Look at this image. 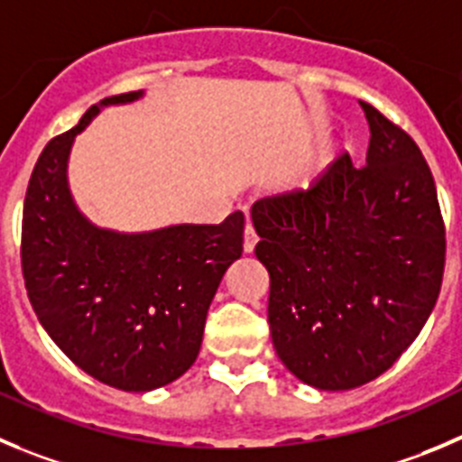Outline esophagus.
Wrapping results in <instances>:
<instances>
[{"mask_svg": "<svg viewBox=\"0 0 462 462\" xmlns=\"http://www.w3.org/2000/svg\"><path fill=\"white\" fill-rule=\"evenodd\" d=\"M255 245H257V235H255V230H253L251 223H248L244 230V253L245 255H251V253L255 251Z\"/></svg>", "mask_w": 462, "mask_h": 462, "instance_id": "obj_1", "label": "esophagus"}]
</instances>
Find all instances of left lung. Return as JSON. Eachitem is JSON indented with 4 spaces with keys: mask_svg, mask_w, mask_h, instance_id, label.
<instances>
[{
    "mask_svg": "<svg viewBox=\"0 0 462 462\" xmlns=\"http://www.w3.org/2000/svg\"><path fill=\"white\" fill-rule=\"evenodd\" d=\"M365 166L335 159L308 191L262 198L251 217L271 278V339L305 385L374 381L415 342L445 271V223L415 141L367 102Z\"/></svg>",
    "mask_w": 462,
    "mask_h": 462,
    "instance_id": "1",
    "label": "left lung"
}]
</instances>
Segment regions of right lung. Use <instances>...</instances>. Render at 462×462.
I'll use <instances>...</instances> for the list:
<instances>
[{
    "label": "right lung",
    "instance_id": "add662e5",
    "mask_svg": "<svg viewBox=\"0 0 462 462\" xmlns=\"http://www.w3.org/2000/svg\"><path fill=\"white\" fill-rule=\"evenodd\" d=\"M105 97L70 132L45 145L23 214V273L38 321L88 376L125 392L178 381L202 344L207 310L223 273L244 251V214L218 226L116 232L79 211L68 184L75 136L111 105Z\"/></svg>",
    "mask_w": 462,
    "mask_h": 462
}]
</instances>
